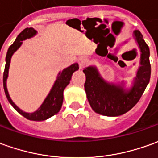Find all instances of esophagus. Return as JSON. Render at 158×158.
Segmentation results:
<instances>
[{
    "mask_svg": "<svg viewBox=\"0 0 158 158\" xmlns=\"http://www.w3.org/2000/svg\"><path fill=\"white\" fill-rule=\"evenodd\" d=\"M88 62H89V61H88V58L85 57V56H81V57H79L78 60H77V63H78L80 68L84 67V66L88 64Z\"/></svg>",
    "mask_w": 158,
    "mask_h": 158,
    "instance_id": "34e87169",
    "label": "esophagus"
}]
</instances>
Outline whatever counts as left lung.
Wrapping results in <instances>:
<instances>
[{
	"instance_id": "obj_1",
	"label": "left lung",
	"mask_w": 158,
	"mask_h": 158,
	"mask_svg": "<svg viewBox=\"0 0 158 158\" xmlns=\"http://www.w3.org/2000/svg\"><path fill=\"white\" fill-rule=\"evenodd\" d=\"M134 37L140 48L141 58L134 84L130 90L106 82L95 67L90 66L83 69L87 98L92 109L97 114L114 117L126 114L138 103L147 87L151 78L150 49L139 30L134 31Z\"/></svg>"
}]
</instances>
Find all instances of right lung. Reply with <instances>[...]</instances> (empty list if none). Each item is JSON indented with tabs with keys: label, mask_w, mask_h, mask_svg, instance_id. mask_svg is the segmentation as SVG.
<instances>
[{
	"label": "right lung",
	"mask_w": 158,
	"mask_h": 158,
	"mask_svg": "<svg viewBox=\"0 0 158 158\" xmlns=\"http://www.w3.org/2000/svg\"><path fill=\"white\" fill-rule=\"evenodd\" d=\"M36 33H37V31L35 29H33L31 27H30V28L27 27L19 33L18 37L16 38L15 42L11 44L10 47L8 48L6 56V65H5V69H4V73H3V88H4V91H5L6 96L9 103L14 106V108L19 114H21L27 119L34 120V121H40V120H44L46 118H49L50 117L55 115L59 112L61 107H62L63 101H64V94H63L64 90L66 88V86L69 83V81L71 80L73 73L78 70L79 66H78V64H74L68 68L64 69L62 72L58 74L57 79L55 81L54 86L52 87L51 92L48 94L46 99L44 100L43 104L40 106V108L36 112L31 113V114H28V113H25L22 110H20L11 100L8 92H7V89H6V81L7 76H8V69H9V65H10L11 57L13 56V54L21 45L23 40L31 38L32 36L35 35Z\"/></svg>",
	"instance_id": "right-lung-1"
}]
</instances>
